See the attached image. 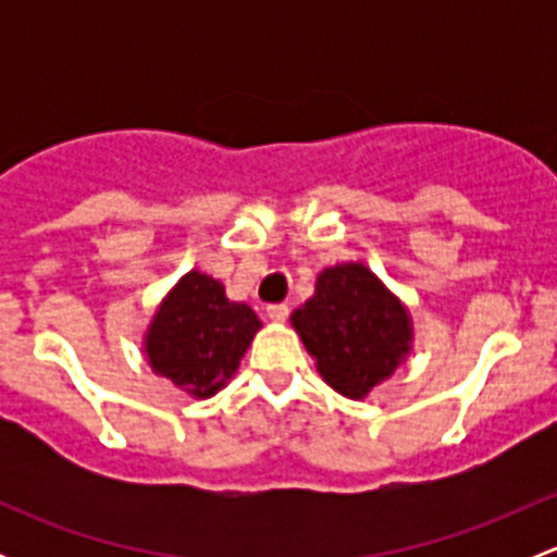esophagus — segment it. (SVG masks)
<instances>
[{"label":"esophagus","instance_id":"34e87169","mask_svg":"<svg viewBox=\"0 0 557 557\" xmlns=\"http://www.w3.org/2000/svg\"><path fill=\"white\" fill-rule=\"evenodd\" d=\"M267 314L274 320V323H285V320H288L290 310H288V305H269L267 307Z\"/></svg>","mask_w":557,"mask_h":557}]
</instances>
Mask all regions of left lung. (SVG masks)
<instances>
[{
	"mask_svg": "<svg viewBox=\"0 0 557 557\" xmlns=\"http://www.w3.org/2000/svg\"><path fill=\"white\" fill-rule=\"evenodd\" d=\"M294 325L325 383L347 398L367 396L409 352L407 310L363 263L325 269Z\"/></svg>",
	"mask_w": 557,
	"mask_h": 557,
	"instance_id": "8db88e82",
	"label": "left lung"
}]
</instances>
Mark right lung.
I'll use <instances>...</instances> for the list:
<instances>
[{
  "instance_id": "add662e5",
  "label": "right lung",
  "mask_w": 557,
  "mask_h": 557,
  "mask_svg": "<svg viewBox=\"0 0 557 557\" xmlns=\"http://www.w3.org/2000/svg\"><path fill=\"white\" fill-rule=\"evenodd\" d=\"M258 329V314L228 301L218 280L188 272L150 325V367L194 396H212L237 372Z\"/></svg>"
}]
</instances>
